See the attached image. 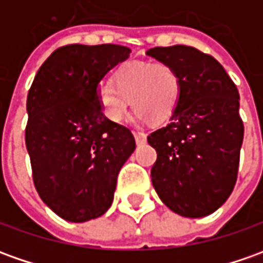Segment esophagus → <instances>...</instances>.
Wrapping results in <instances>:
<instances>
[{
  "mask_svg": "<svg viewBox=\"0 0 263 263\" xmlns=\"http://www.w3.org/2000/svg\"><path fill=\"white\" fill-rule=\"evenodd\" d=\"M134 137H135V142L141 145V144H145L146 135L144 132H134Z\"/></svg>",
  "mask_w": 263,
  "mask_h": 263,
  "instance_id": "obj_1",
  "label": "esophagus"
}]
</instances>
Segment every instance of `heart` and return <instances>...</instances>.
Returning a JSON list of instances; mask_svg holds the SVG:
<instances>
[{
  "label": "heart",
  "instance_id": "obj_1",
  "mask_svg": "<svg viewBox=\"0 0 263 263\" xmlns=\"http://www.w3.org/2000/svg\"><path fill=\"white\" fill-rule=\"evenodd\" d=\"M114 88L102 82L96 101L103 117L121 124L131 105L139 121L162 122L174 112L181 93L178 71L167 63H128L114 73Z\"/></svg>",
  "mask_w": 263,
  "mask_h": 263
}]
</instances>
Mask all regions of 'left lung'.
I'll return each mask as SVG.
<instances>
[{"instance_id": "obj_1", "label": "left lung", "mask_w": 263, "mask_h": 263, "mask_svg": "<svg viewBox=\"0 0 263 263\" xmlns=\"http://www.w3.org/2000/svg\"><path fill=\"white\" fill-rule=\"evenodd\" d=\"M146 54L173 66L181 79L170 124L146 138L157 151L151 181L170 210L204 217L236 184L243 141L239 92L223 66L194 47H154Z\"/></svg>"}]
</instances>
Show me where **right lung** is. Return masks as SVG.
Segmentation results:
<instances>
[{
  "label": "right lung",
  "mask_w": 263,
  "mask_h": 263,
  "mask_svg": "<svg viewBox=\"0 0 263 263\" xmlns=\"http://www.w3.org/2000/svg\"><path fill=\"white\" fill-rule=\"evenodd\" d=\"M131 50L70 44L39 69L27 96L26 146L35 190L62 219H96L114 201L117 178L135 149L131 131L103 117L101 80Z\"/></svg>",
  "instance_id": "obj_1"
}]
</instances>
